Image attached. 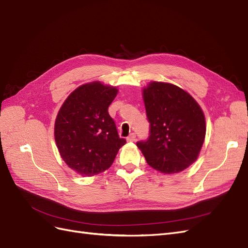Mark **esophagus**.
<instances>
[{"label":"esophagus","instance_id":"34e87169","mask_svg":"<svg viewBox=\"0 0 248 248\" xmlns=\"http://www.w3.org/2000/svg\"><path fill=\"white\" fill-rule=\"evenodd\" d=\"M135 139H136V135L134 133H132L130 134L129 137L126 138V141H128V142H133V141H135Z\"/></svg>","mask_w":248,"mask_h":248}]
</instances>
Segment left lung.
Listing matches in <instances>:
<instances>
[{
  "mask_svg": "<svg viewBox=\"0 0 248 248\" xmlns=\"http://www.w3.org/2000/svg\"><path fill=\"white\" fill-rule=\"evenodd\" d=\"M142 94L150 136L137 146L155 170L166 174L183 171L196 161L206 137L201 106L170 83L151 82Z\"/></svg>",
  "mask_w": 248,
  "mask_h": 248,
  "instance_id": "8db88e82",
  "label": "left lung"
}]
</instances>
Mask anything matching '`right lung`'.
<instances>
[{
    "label": "right lung",
    "instance_id": "1",
    "mask_svg": "<svg viewBox=\"0 0 248 248\" xmlns=\"http://www.w3.org/2000/svg\"><path fill=\"white\" fill-rule=\"evenodd\" d=\"M116 87L91 82L78 87L62 104L55 122V141L61 158L83 176L108 169L125 139L119 138L108 107Z\"/></svg>",
    "mask_w": 248,
    "mask_h": 248
}]
</instances>
